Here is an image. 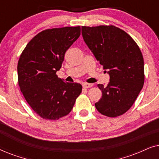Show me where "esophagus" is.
Wrapping results in <instances>:
<instances>
[{"label": "esophagus", "instance_id": "1", "mask_svg": "<svg viewBox=\"0 0 159 159\" xmlns=\"http://www.w3.org/2000/svg\"><path fill=\"white\" fill-rule=\"evenodd\" d=\"M93 86V84H89V83H83L82 84V87L84 88H89Z\"/></svg>", "mask_w": 159, "mask_h": 159}]
</instances>
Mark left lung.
<instances>
[{"label":"left lung","instance_id":"8db88e82","mask_svg":"<svg viewBox=\"0 0 159 159\" xmlns=\"http://www.w3.org/2000/svg\"><path fill=\"white\" fill-rule=\"evenodd\" d=\"M82 34L110 77L106 87L98 84L102 98L95 108L109 117L122 115L133 105L144 84V61L140 48L127 32L115 26L82 27Z\"/></svg>","mask_w":159,"mask_h":159}]
</instances>
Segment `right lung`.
I'll list each match as a JSON object with an SVG mask.
<instances>
[{
  "label": "right lung",
  "instance_id": "1",
  "mask_svg": "<svg viewBox=\"0 0 159 159\" xmlns=\"http://www.w3.org/2000/svg\"><path fill=\"white\" fill-rule=\"evenodd\" d=\"M80 31V27L45 30L34 36L21 54L17 66L19 88L43 119L57 120L66 116L82 92L80 84L64 82L56 75Z\"/></svg>",
  "mask_w": 159,
  "mask_h": 159
}]
</instances>
